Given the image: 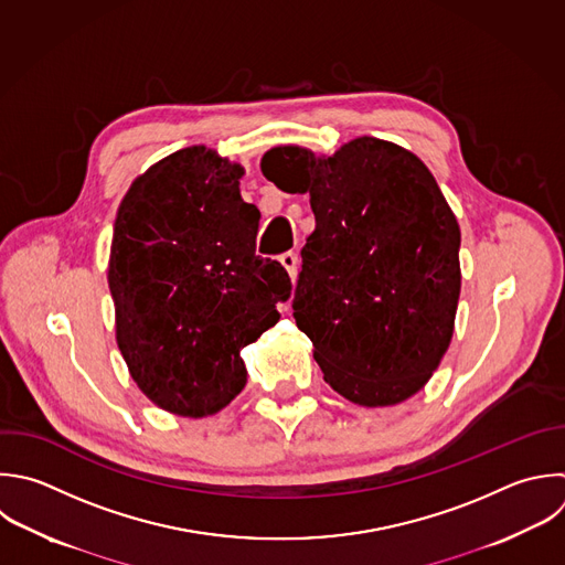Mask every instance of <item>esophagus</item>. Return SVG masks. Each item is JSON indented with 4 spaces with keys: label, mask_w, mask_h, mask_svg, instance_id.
I'll return each instance as SVG.
<instances>
[{
    "label": "esophagus",
    "mask_w": 565,
    "mask_h": 565,
    "mask_svg": "<svg viewBox=\"0 0 565 565\" xmlns=\"http://www.w3.org/2000/svg\"><path fill=\"white\" fill-rule=\"evenodd\" d=\"M280 263L287 269V274L291 276V280H296V276H298V254L296 252H285V254H280Z\"/></svg>",
    "instance_id": "obj_1"
}]
</instances>
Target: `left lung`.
I'll use <instances>...</instances> for the list:
<instances>
[{"label": "left lung", "instance_id": "1", "mask_svg": "<svg viewBox=\"0 0 565 565\" xmlns=\"http://www.w3.org/2000/svg\"><path fill=\"white\" fill-rule=\"evenodd\" d=\"M260 170L309 192L316 230L291 307L324 382L371 408L415 395L450 344L461 289L459 225L428 168L360 137L333 157L278 146Z\"/></svg>", "mask_w": 565, "mask_h": 565}]
</instances>
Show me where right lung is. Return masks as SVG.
Returning a JSON list of instances; mask_svg holds the SVG:
<instances>
[{
	"mask_svg": "<svg viewBox=\"0 0 565 565\" xmlns=\"http://www.w3.org/2000/svg\"><path fill=\"white\" fill-rule=\"evenodd\" d=\"M243 168L183 148L135 179L110 247L117 344L161 408L205 417L245 386L241 349L280 320L291 296L278 260L256 256L260 212L241 199Z\"/></svg>",
	"mask_w": 565,
	"mask_h": 565,
	"instance_id": "obj_1",
	"label": "right lung"
}]
</instances>
